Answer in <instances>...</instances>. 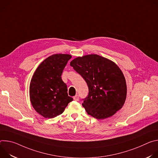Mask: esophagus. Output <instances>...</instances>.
I'll use <instances>...</instances> for the list:
<instances>
[{
	"label": "esophagus",
	"mask_w": 158,
	"mask_h": 158,
	"mask_svg": "<svg viewBox=\"0 0 158 158\" xmlns=\"http://www.w3.org/2000/svg\"><path fill=\"white\" fill-rule=\"evenodd\" d=\"M73 99H74V101H79V96H78V95H76V96H75L73 98Z\"/></svg>",
	"instance_id": "34e87169"
}]
</instances>
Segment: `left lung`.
Here are the masks:
<instances>
[{"label": "left lung", "mask_w": 158, "mask_h": 158, "mask_svg": "<svg viewBox=\"0 0 158 158\" xmlns=\"http://www.w3.org/2000/svg\"><path fill=\"white\" fill-rule=\"evenodd\" d=\"M71 66L85 80L89 89L82 106L98 119L113 116L123 106L127 94L125 77L112 61L97 54L78 57Z\"/></svg>", "instance_id": "8db88e82"}]
</instances>
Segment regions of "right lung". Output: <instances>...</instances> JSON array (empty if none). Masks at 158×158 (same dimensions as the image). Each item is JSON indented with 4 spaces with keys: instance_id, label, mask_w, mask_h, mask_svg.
<instances>
[{
    "instance_id": "obj_1",
    "label": "right lung",
    "mask_w": 158,
    "mask_h": 158,
    "mask_svg": "<svg viewBox=\"0 0 158 158\" xmlns=\"http://www.w3.org/2000/svg\"><path fill=\"white\" fill-rule=\"evenodd\" d=\"M71 57L69 54L52 55L39 65L32 76L29 89L31 102L44 118L51 119L62 114L73 101L68 96L67 85L61 77Z\"/></svg>"
}]
</instances>
